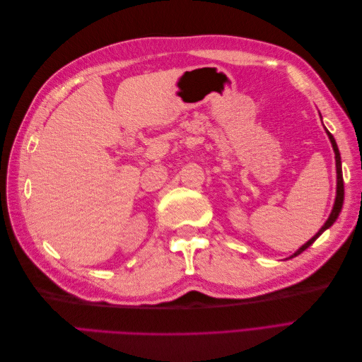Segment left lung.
<instances>
[{
    "label": "left lung",
    "mask_w": 362,
    "mask_h": 362,
    "mask_svg": "<svg viewBox=\"0 0 362 362\" xmlns=\"http://www.w3.org/2000/svg\"><path fill=\"white\" fill-rule=\"evenodd\" d=\"M320 117H322V116H320ZM325 129H326V128H325ZM326 134H327V137H329V140H331V145H332L334 154H335V168H337V196H335V202H334V206H332V211H331L329 217H327V221L325 222V225L319 229V233H317L313 238H310L308 242H306L305 245H302L298 250L294 252L293 255H290L288 259H290V258H294V257H298L299 254H302V252H303L305 249H308V247L315 242V240L319 238V237L326 231V229H329V228L334 225V222L338 218L339 213H341L343 201H344V184H343V172H341V157H339V151H338V146H337V141H335L334 136H332L327 129H326Z\"/></svg>",
    "instance_id": "1"
}]
</instances>
